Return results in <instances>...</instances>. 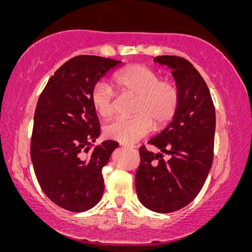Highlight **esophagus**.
Segmentation results:
<instances>
[{
	"instance_id": "1",
	"label": "esophagus",
	"mask_w": 252,
	"mask_h": 252,
	"mask_svg": "<svg viewBox=\"0 0 252 252\" xmlns=\"http://www.w3.org/2000/svg\"><path fill=\"white\" fill-rule=\"evenodd\" d=\"M122 146L123 147H125V148H129V149H132V148H135L133 146V144H126V143H122Z\"/></svg>"
}]
</instances>
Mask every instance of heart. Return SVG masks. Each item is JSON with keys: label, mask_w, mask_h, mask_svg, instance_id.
<instances>
[{"label": "heart", "mask_w": 252, "mask_h": 252, "mask_svg": "<svg viewBox=\"0 0 252 252\" xmlns=\"http://www.w3.org/2000/svg\"><path fill=\"white\" fill-rule=\"evenodd\" d=\"M117 89L123 94L135 96L132 118L117 119L104 128L105 135L118 142L130 144L148 135L155 126H166L173 119L180 102L178 86L161 80L160 74L142 64L129 65L113 78ZM115 91L99 81L92 92V104L102 118L115 113Z\"/></svg>", "instance_id": "b5f03b06"}]
</instances>
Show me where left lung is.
<instances>
[{
	"instance_id": "8db88e82",
	"label": "left lung",
	"mask_w": 252,
	"mask_h": 252,
	"mask_svg": "<svg viewBox=\"0 0 252 252\" xmlns=\"http://www.w3.org/2000/svg\"><path fill=\"white\" fill-rule=\"evenodd\" d=\"M154 61L172 68L180 102L170 125L148 142L160 153L140 147L135 188L147 209L170 213L188 205L208 178L213 161L216 110L204 79L190 62L178 56H157ZM163 153L169 155L167 161Z\"/></svg>"
}]
</instances>
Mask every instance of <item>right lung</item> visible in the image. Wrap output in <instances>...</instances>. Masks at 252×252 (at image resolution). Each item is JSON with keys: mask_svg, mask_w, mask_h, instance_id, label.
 <instances>
[{"mask_svg": "<svg viewBox=\"0 0 252 252\" xmlns=\"http://www.w3.org/2000/svg\"><path fill=\"white\" fill-rule=\"evenodd\" d=\"M120 64L91 55L71 58L51 75L37 101L31 159L44 194L67 211H87L102 198V168L118 142L106 140L92 149L99 136L92 92Z\"/></svg>", "mask_w": 252, "mask_h": 252, "instance_id": "add662e5", "label": "right lung"}]
</instances>
